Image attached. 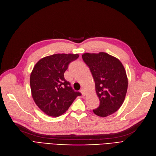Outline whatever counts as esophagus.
I'll use <instances>...</instances> for the list:
<instances>
[{"mask_svg": "<svg viewBox=\"0 0 156 156\" xmlns=\"http://www.w3.org/2000/svg\"><path fill=\"white\" fill-rule=\"evenodd\" d=\"M80 92L82 93V94L83 95V96H85L86 95V92H85V90L84 89H82L80 90Z\"/></svg>", "mask_w": 156, "mask_h": 156, "instance_id": "1", "label": "esophagus"}]
</instances>
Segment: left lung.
Listing matches in <instances>:
<instances>
[{
	"label": "left lung",
	"mask_w": 156,
	"mask_h": 156,
	"mask_svg": "<svg viewBox=\"0 0 156 156\" xmlns=\"http://www.w3.org/2000/svg\"><path fill=\"white\" fill-rule=\"evenodd\" d=\"M95 82L100 105L93 110L98 116L105 117L117 112L124 103L128 81L124 67L120 60L105 52L82 55Z\"/></svg>",
	"instance_id": "8db88e82"
}]
</instances>
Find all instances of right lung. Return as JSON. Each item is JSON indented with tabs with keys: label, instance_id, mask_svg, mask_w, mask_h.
Here are the masks:
<instances>
[{
	"label": "right lung",
	"instance_id": "1",
	"mask_svg": "<svg viewBox=\"0 0 156 156\" xmlns=\"http://www.w3.org/2000/svg\"><path fill=\"white\" fill-rule=\"evenodd\" d=\"M78 57V54H54L39 60L34 67L30 78L32 96L48 116L61 115L82 95L73 90L64 76L69 64Z\"/></svg>",
	"mask_w": 156,
	"mask_h": 156
}]
</instances>
